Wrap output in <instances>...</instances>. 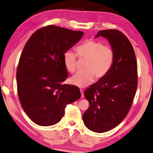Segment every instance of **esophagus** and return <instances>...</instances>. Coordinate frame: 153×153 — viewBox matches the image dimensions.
<instances>
[{"label":"esophagus","instance_id":"esophagus-1","mask_svg":"<svg viewBox=\"0 0 153 153\" xmlns=\"http://www.w3.org/2000/svg\"><path fill=\"white\" fill-rule=\"evenodd\" d=\"M80 91H81V98H83L84 97L83 90H82V89H80Z\"/></svg>","mask_w":153,"mask_h":153}]
</instances>
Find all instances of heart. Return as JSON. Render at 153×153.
<instances>
[{"mask_svg":"<svg viewBox=\"0 0 153 153\" xmlns=\"http://www.w3.org/2000/svg\"><path fill=\"white\" fill-rule=\"evenodd\" d=\"M76 54L67 51L63 54V60L65 69L70 73L76 70L77 56L85 59L83 71L79 72L70 79V83L84 88L94 81V77L100 79L109 73L115 59L114 51L111 46H105L102 42L96 39H87L76 48Z\"/></svg>","mask_w":153,"mask_h":153,"instance_id":"heart-1","label":"heart"}]
</instances>
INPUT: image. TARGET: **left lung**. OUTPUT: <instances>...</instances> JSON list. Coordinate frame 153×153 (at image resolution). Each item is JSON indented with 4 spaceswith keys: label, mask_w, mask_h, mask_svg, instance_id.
Instances as JSON below:
<instances>
[{
    "label": "left lung",
    "mask_w": 153,
    "mask_h": 153,
    "mask_svg": "<svg viewBox=\"0 0 153 153\" xmlns=\"http://www.w3.org/2000/svg\"><path fill=\"white\" fill-rule=\"evenodd\" d=\"M109 40L115 53L109 73L85 91L90 106L83 115L85 125L96 133L117 126L130 110L137 88V64L132 44L116 29L102 30L96 37Z\"/></svg>",
    "instance_id": "obj_1"
}]
</instances>
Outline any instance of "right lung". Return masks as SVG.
I'll use <instances>...</instances> for the list:
<instances>
[{"label":"right lung","mask_w":153,"mask_h":153,"mask_svg":"<svg viewBox=\"0 0 153 153\" xmlns=\"http://www.w3.org/2000/svg\"><path fill=\"white\" fill-rule=\"evenodd\" d=\"M83 34L48 25L36 30L26 43L16 72L18 95L23 110L36 124H57L66 105L81 98L78 87L62 85L68 76L63 57Z\"/></svg>","instance_id":"add662e5"}]
</instances>
